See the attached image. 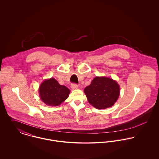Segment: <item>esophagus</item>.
<instances>
[{
    "instance_id": "obj_1",
    "label": "esophagus",
    "mask_w": 159,
    "mask_h": 159,
    "mask_svg": "<svg viewBox=\"0 0 159 159\" xmlns=\"http://www.w3.org/2000/svg\"><path fill=\"white\" fill-rule=\"evenodd\" d=\"M78 88V86L76 83H73L71 84V88L72 89H76Z\"/></svg>"
}]
</instances>
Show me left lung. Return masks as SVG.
Segmentation results:
<instances>
[{"mask_svg": "<svg viewBox=\"0 0 159 159\" xmlns=\"http://www.w3.org/2000/svg\"><path fill=\"white\" fill-rule=\"evenodd\" d=\"M119 91L118 84L112 79L95 77L84 91L92 106L97 109H105L113 105L119 96Z\"/></svg>", "mask_w": 159, "mask_h": 159, "instance_id": "1", "label": "left lung"}]
</instances>
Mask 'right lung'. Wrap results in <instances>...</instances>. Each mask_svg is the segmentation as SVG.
<instances>
[{
	"label": "right lung",
	"mask_w": 159,
	"mask_h": 159,
	"mask_svg": "<svg viewBox=\"0 0 159 159\" xmlns=\"http://www.w3.org/2000/svg\"><path fill=\"white\" fill-rule=\"evenodd\" d=\"M42 100L48 105L58 106L68 97L70 90L54 78L44 81L39 88Z\"/></svg>",
	"instance_id": "1"
}]
</instances>
